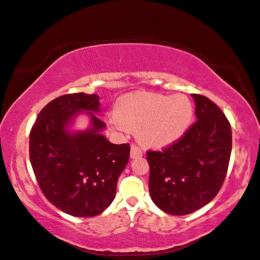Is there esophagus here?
Instances as JSON below:
<instances>
[{"label":"esophagus","instance_id":"1","mask_svg":"<svg viewBox=\"0 0 260 260\" xmlns=\"http://www.w3.org/2000/svg\"><path fill=\"white\" fill-rule=\"evenodd\" d=\"M143 155V151L141 148L135 145V144H132L131 146V157L132 158H137V157H141Z\"/></svg>","mask_w":260,"mask_h":260}]
</instances>
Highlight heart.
<instances>
[{
	"instance_id": "b5f03b06",
	"label": "heart",
	"mask_w": 260,
	"mask_h": 260,
	"mask_svg": "<svg viewBox=\"0 0 260 260\" xmlns=\"http://www.w3.org/2000/svg\"><path fill=\"white\" fill-rule=\"evenodd\" d=\"M192 117L193 106L185 95L134 92L118 99L109 120L118 129L136 131L144 145L163 147L184 135Z\"/></svg>"
}]
</instances>
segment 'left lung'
<instances>
[{"label": "left lung", "instance_id": "obj_1", "mask_svg": "<svg viewBox=\"0 0 260 260\" xmlns=\"http://www.w3.org/2000/svg\"><path fill=\"white\" fill-rule=\"evenodd\" d=\"M197 121L162 151H147L153 202L169 214L184 215L218 194L230 161L231 126L217 105L192 93Z\"/></svg>", "mask_w": 260, "mask_h": 260}]
</instances>
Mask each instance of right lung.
<instances>
[{
	"instance_id": "obj_1",
	"label": "right lung",
	"mask_w": 260,
	"mask_h": 260,
	"mask_svg": "<svg viewBox=\"0 0 260 260\" xmlns=\"http://www.w3.org/2000/svg\"><path fill=\"white\" fill-rule=\"evenodd\" d=\"M99 106L96 93L60 96L43 107L30 132V162L39 186L48 201L74 217H93L109 207L129 159V144H113L101 134L106 125L91 113ZM82 110L92 127L71 134L68 125Z\"/></svg>"
}]
</instances>
